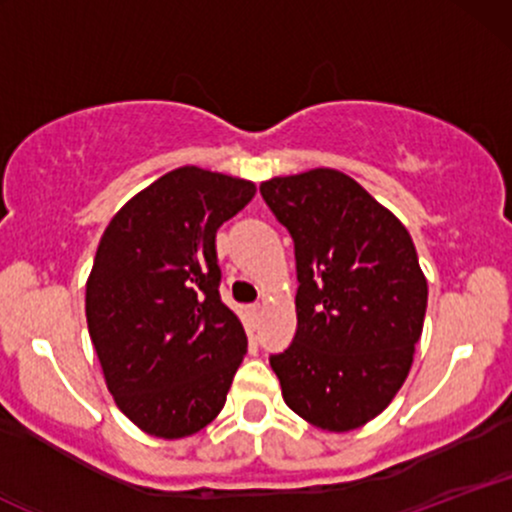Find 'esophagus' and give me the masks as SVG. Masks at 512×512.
Returning a JSON list of instances; mask_svg holds the SVG:
<instances>
[{"instance_id": "1", "label": "esophagus", "mask_w": 512, "mask_h": 512, "mask_svg": "<svg viewBox=\"0 0 512 512\" xmlns=\"http://www.w3.org/2000/svg\"><path fill=\"white\" fill-rule=\"evenodd\" d=\"M248 315L252 317V320H260V317H262V305L260 303L248 305Z\"/></svg>"}]
</instances>
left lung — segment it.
I'll use <instances>...</instances> for the list:
<instances>
[{
	"mask_svg": "<svg viewBox=\"0 0 512 512\" xmlns=\"http://www.w3.org/2000/svg\"><path fill=\"white\" fill-rule=\"evenodd\" d=\"M296 248V337L269 358L289 409L346 433L385 411L424 330L426 276L404 223L342 170L264 180Z\"/></svg>",
	"mask_w": 512,
	"mask_h": 512,
	"instance_id": "1",
	"label": "left lung"
}]
</instances>
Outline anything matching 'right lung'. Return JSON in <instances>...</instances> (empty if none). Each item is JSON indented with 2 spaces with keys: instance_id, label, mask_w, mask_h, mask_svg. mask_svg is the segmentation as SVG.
<instances>
[{
  "instance_id": "1",
  "label": "right lung",
  "mask_w": 512,
  "mask_h": 512,
  "mask_svg": "<svg viewBox=\"0 0 512 512\" xmlns=\"http://www.w3.org/2000/svg\"><path fill=\"white\" fill-rule=\"evenodd\" d=\"M255 182L182 166L137 192L105 228L86 281V322L105 385L149 436L187 438L219 416L248 354L221 301L216 231Z\"/></svg>"
}]
</instances>
